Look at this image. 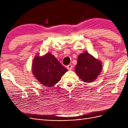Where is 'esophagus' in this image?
Returning a JSON list of instances; mask_svg holds the SVG:
<instances>
[{
	"instance_id": "esophagus-1",
	"label": "esophagus",
	"mask_w": 128,
	"mask_h": 128,
	"mask_svg": "<svg viewBox=\"0 0 128 128\" xmlns=\"http://www.w3.org/2000/svg\"><path fill=\"white\" fill-rule=\"evenodd\" d=\"M67 68L69 70H71L72 69V64H69L67 66Z\"/></svg>"
}]
</instances>
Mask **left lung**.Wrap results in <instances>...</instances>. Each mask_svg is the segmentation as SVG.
Returning a JSON list of instances; mask_svg holds the SVG:
<instances>
[{"mask_svg": "<svg viewBox=\"0 0 128 128\" xmlns=\"http://www.w3.org/2000/svg\"><path fill=\"white\" fill-rule=\"evenodd\" d=\"M102 62L88 52L80 53L77 58L75 71L83 82H94L102 70Z\"/></svg>", "mask_w": 128, "mask_h": 128, "instance_id": "obj_1", "label": "left lung"}]
</instances>
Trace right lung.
Masks as SVG:
<instances>
[{"label":"right lung","mask_w":128,"mask_h":128,"mask_svg":"<svg viewBox=\"0 0 128 128\" xmlns=\"http://www.w3.org/2000/svg\"><path fill=\"white\" fill-rule=\"evenodd\" d=\"M67 71L68 69L50 52L42 56L37 54L32 62V74L38 82L46 87L55 86Z\"/></svg>","instance_id":"obj_1"}]
</instances>
